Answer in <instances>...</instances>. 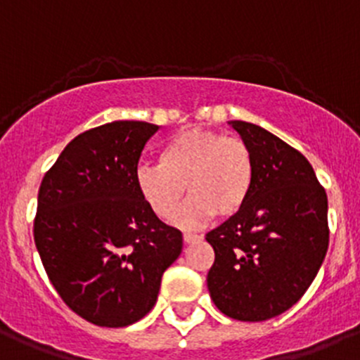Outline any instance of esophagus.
I'll use <instances>...</instances> for the list:
<instances>
[{"instance_id": "34e87169", "label": "esophagus", "mask_w": 360, "mask_h": 360, "mask_svg": "<svg viewBox=\"0 0 360 360\" xmlns=\"http://www.w3.org/2000/svg\"><path fill=\"white\" fill-rule=\"evenodd\" d=\"M200 238H202V236H199V234H191V233H184L183 234L184 243H193V241L200 240Z\"/></svg>"}]
</instances>
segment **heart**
<instances>
[{
  "label": "heart",
  "instance_id": "obj_1",
  "mask_svg": "<svg viewBox=\"0 0 360 360\" xmlns=\"http://www.w3.org/2000/svg\"><path fill=\"white\" fill-rule=\"evenodd\" d=\"M134 183L161 220L176 214L186 188L190 200L176 224L195 227L211 214L229 218L240 213L254 183V154L240 136L190 127L161 147L158 165H140Z\"/></svg>",
  "mask_w": 360,
  "mask_h": 360
}]
</instances>
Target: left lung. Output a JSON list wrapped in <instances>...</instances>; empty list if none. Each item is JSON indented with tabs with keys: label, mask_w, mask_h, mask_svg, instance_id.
I'll use <instances>...</instances> for the list:
<instances>
[{
	"label": "left lung",
	"mask_w": 360,
	"mask_h": 360,
	"mask_svg": "<svg viewBox=\"0 0 360 360\" xmlns=\"http://www.w3.org/2000/svg\"><path fill=\"white\" fill-rule=\"evenodd\" d=\"M231 124L254 154V183L240 213L206 234L207 290L226 316L264 321L293 307L323 263L327 193L304 154L256 124Z\"/></svg>",
	"instance_id": "8db88e82"
}]
</instances>
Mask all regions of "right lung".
<instances>
[{"instance_id":"add662e5","label":"right lung","mask_w":360,"mask_h":360,"mask_svg":"<svg viewBox=\"0 0 360 360\" xmlns=\"http://www.w3.org/2000/svg\"><path fill=\"white\" fill-rule=\"evenodd\" d=\"M158 126L115 120L78 134L46 172L33 238L67 307L99 327H127L154 307L183 234L149 210L134 183Z\"/></svg>"}]
</instances>
